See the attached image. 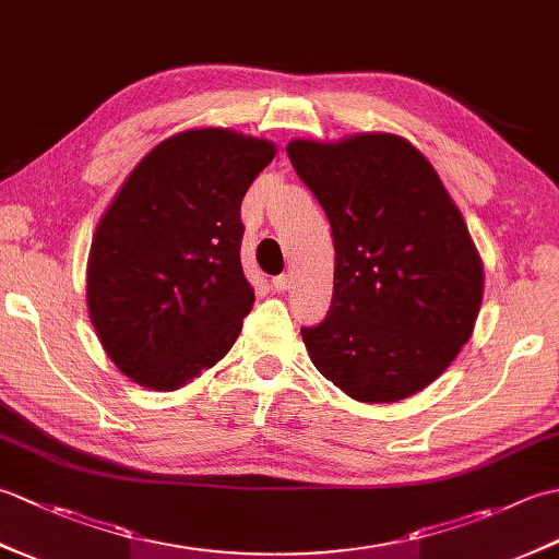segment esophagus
<instances>
[{
    "mask_svg": "<svg viewBox=\"0 0 559 559\" xmlns=\"http://www.w3.org/2000/svg\"><path fill=\"white\" fill-rule=\"evenodd\" d=\"M271 286H273V290L283 293V290H288L293 286V278L290 276H276L271 281Z\"/></svg>",
    "mask_w": 559,
    "mask_h": 559,
    "instance_id": "obj_1",
    "label": "esophagus"
}]
</instances>
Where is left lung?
<instances>
[{
  "mask_svg": "<svg viewBox=\"0 0 559 559\" xmlns=\"http://www.w3.org/2000/svg\"><path fill=\"white\" fill-rule=\"evenodd\" d=\"M288 156L334 235V300L302 329L310 360L360 403L430 386L476 329L485 271L437 170L408 139H293Z\"/></svg>",
  "mask_w": 559,
  "mask_h": 559,
  "instance_id": "8db88e82",
  "label": "left lung"
}]
</instances>
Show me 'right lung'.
I'll use <instances>...</instances> for the list:
<instances>
[{"instance_id":"1","label":"right lung","mask_w":559,"mask_h":559,"mask_svg":"<svg viewBox=\"0 0 559 559\" xmlns=\"http://www.w3.org/2000/svg\"><path fill=\"white\" fill-rule=\"evenodd\" d=\"M273 156L269 139L185 129L153 146L103 211L86 264L88 317L139 386L180 389L240 336L254 305L240 204Z\"/></svg>"}]
</instances>
